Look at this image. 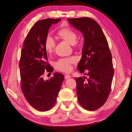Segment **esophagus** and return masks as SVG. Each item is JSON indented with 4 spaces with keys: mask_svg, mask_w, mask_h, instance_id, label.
<instances>
[{
    "mask_svg": "<svg viewBox=\"0 0 132 132\" xmlns=\"http://www.w3.org/2000/svg\"><path fill=\"white\" fill-rule=\"evenodd\" d=\"M71 76L66 75H65V79H70V78H71Z\"/></svg>",
    "mask_w": 132,
    "mask_h": 132,
    "instance_id": "obj_1",
    "label": "esophagus"
}]
</instances>
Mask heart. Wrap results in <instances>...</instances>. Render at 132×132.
<instances>
[{"mask_svg": "<svg viewBox=\"0 0 132 132\" xmlns=\"http://www.w3.org/2000/svg\"><path fill=\"white\" fill-rule=\"evenodd\" d=\"M57 35L62 39L65 40L71 45H74L77 42L78 35L77 32L70 28H64L57 32ZM55 43L50 36L46 37L44 40V48L48 54H51L54 50ZM77 61L75 57L59 59L55 63V67L58 70L64 72H69L72 70L71 65Z\"/></svg>", "mask_w": 132, "mask_h": 132, "instance_id": "b5f03b06", "label": "heart"}]
</instances>
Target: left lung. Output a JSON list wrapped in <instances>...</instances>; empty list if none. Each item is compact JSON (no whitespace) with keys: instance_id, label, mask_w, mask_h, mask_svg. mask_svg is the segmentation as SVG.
<instances>
[{"instance_id":"obj_1","label":"left lung","mask_w":132,"mask_h":132,"mask_svg":"<svg viewBox=\"0 0 132 132\" xmlns=\"http://www.w3.org/2000/svg\"><path fill=\"white\" fill-rule=\"evenodd\" d=\"M68 21L84 38L78 70L81 73L87 70L89 78H75L78 101L84 109L95 111L104 105L111 91L114 74L111 53L104 34L94 20L84 17Z\"/></svg>"}]
</instances>
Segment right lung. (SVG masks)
I'll return each instance as SVG.
<instances>
[{
	"label": "right lung",
	"mask_w": 132,
	"mask_h": 132,
	"mask_svg": "<svg viewBox=\"0 0 132 132\" xmlns=\"http://www.w3.org/2000/svg\"><path fill=\"white\" fill-rule=\"evenodd\" d=\"M60 19H46L38 21L30 29L21 51L19 67L21 86L26 100L30 105L40 111H46L55 104L64 76L54 73L53 77L44 80L46 70L53 72L48 64L44 40L50 27Z\"/></svg>",
	"instance_id": "add662e5"
}]
</instances>
